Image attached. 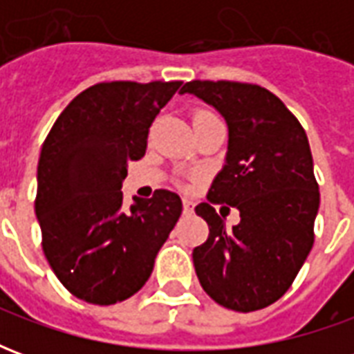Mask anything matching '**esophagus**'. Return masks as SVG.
I'll return each mask as SVG.
<instances>
[{"instance_id": "esophagus-1", "label": "esophagus", "mask_w": 354, "mask_h": 354, "mask_svg": "<svg viewBox=\"0 0 354 354\" xmlns=\"http://www.w3.org/2000/svg\"><path fill=\"white\" fill-rule=\"evenodd\" d=\"M193 212V203L189 199H184V214H192Z\"/></svg>"}]
</instances>
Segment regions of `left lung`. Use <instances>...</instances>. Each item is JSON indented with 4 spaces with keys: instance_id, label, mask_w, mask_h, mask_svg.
Listing matches in <instances>:
<instances>
[{
    "instance_id": "left-lung-1",
    "label": "left lung",
    "mask_w": 354,
    "mask_h": 354,
    "mask_svg": "<svg viewBox=\"0 0 354 354\" xmlns=\"http://www.w3.org/2000/svg\"><path fill=\"white\" fill-rule=\"evenodd\" d=\"M180 94L197 96L227 123L225 165L208 192L241 222L227 230L209 203L195 207L208 239L193 248L203 290L233 311L274 304L311 252L320 193L304 127L273 93L235 81H189Z\"/></svg>"
}]
</instances>
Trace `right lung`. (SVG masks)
<instances>
[{"instance_id":"obj_1","label":"right lung","mask_w":354,"mask_h":354,"mask_svg":"<svg viewBox=\"0 0 354 354\" xmlns=\"http://www.w3.org/2000/svg\"><path fill=\"white\" fill-rule=\"evenodd\" d=\"M182 81H111L73 98L43 142L35 216L43 252L73 296L111 305L134 296L182 214L178 193L157 189L123 207L129 161L147 147L157 113Z\"/></svg>"}]
</instances>
